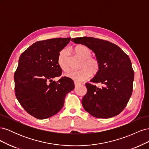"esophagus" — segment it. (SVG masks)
Instances as JSON below:
<instances>
[{
  "label": "esophagus",
  "instance_id": "1",
  "mask_svg": "<svg viewBox=\"0 0 149 149\" xmlns=\"http://www.w3.org/2000/svg\"><path fill=\"white\" fill-rule=\"evenodd\" d=\"M79 84H80V83H79L74 81V86H78V85H79Z\"/></svg>",
  "mask_w": 149,
  "mask_h": 149
}]
</instances>
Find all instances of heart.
<instances>
[{"instance_id":"b5f03b06","label":"heart","mask_w":149,"mask_h":149,"mask_svg":"<svg viewBox=\"0 0 149 149\" xmlns=\"http://www.w3.org/2000/svg\"><path fill=\"white\" fill-rule=\"evenodd\" d=\"M74 51L76 55L83 60V63L81 65L82 69L78 71L71 70L68 71L65 74L66 77L75 81L80 82L89 78L91 74L94 75L98 73L100 68V62L96 58L91 57L92 54L91 49L84 45H78L74 48ZM58 64L63 71L68 70L65 49H63L58 55Z\"/></svg>"}]
</instances>
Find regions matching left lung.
Segmentation results:
<instances>
[{
	"instance_id": "8db88e82",
	"label": "left lung",
	"mask_w": 149,
	"mask_h": 149,
	"mask_svg": "<svg viewBox=\"0 0 149 149\" xmlns=\"http://www.w3.org/2000/svg\"><path fill=\"white\" fill-rule=\"evenodd\" d=\"M88 47L100 62L98 73L90 81L102 86L86 83L87 93L82 100L84 109L97 118L107 119L123 111L132 95L134 73L129 56L116 45L93 37L71 39Z\"/></svg>"
}]
</instances>
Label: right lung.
Masks as SVG:
<instances>
[{"mask_svg": "<svg viewBox=\"0 0 149 149\" xmlns=\"http://www.w3.org/2000/svg\"><path fill=\"white\" fill-rule=\"evenodd\" d=\"M71 38L38 41L21 54L14 74L15 96L24 109L44 119L56 114L64 105L65 96L74 88L73 81L63 77L58 55Z\"/></svg>", "mask_w": 149, "mask_h": 149, "instance_id": "obj_1", "label": "right lung"}]
</instances>
